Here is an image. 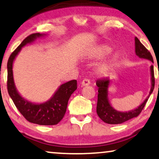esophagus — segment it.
Wrapping results in <instances>:
<instances>
[{"instance_id":"1","label":"esophagus","mask_w":159,"mask_h":159,"mask_svg":"<svg viewBox=\"0 0 159 159\" xmlns=\"http://www.w3.org/2000/svg\"><path fill=\"white\" fill-rule=\"evenodd\" d=\"M90 84H91L90 80L88 79H84L81 82V85H82V86H89V85H90Z\"/></svg>"}]
</instances>
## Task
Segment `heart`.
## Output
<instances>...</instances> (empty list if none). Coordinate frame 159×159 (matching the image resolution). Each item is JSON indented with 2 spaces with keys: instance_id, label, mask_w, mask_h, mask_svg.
<instances>
[{
  "instance_id": "heart-1",
  "label": "heart",
  "mask_w": 159,
  "mask_h": 159,
  "mask_svg": "<svg viewBox=\"0 0 159 159\" xmlns=\"http://www.w3.org/2000/svg\"><path fill=\"white\" fill-rule=\"evenodd\" d=\"M111 52V49L109 48V47L107 45H102L100 46L99 48H98L97 50L94 51L93 56L96 58H102L107 56V55H109ZM116 58H117V55H115L113 57V60H115ZM111 63H108L107 65H104V66H103L101 68V69H100V71H101V72H105L107 70H108L109 67Z\"/></svg>"
}]
</instances>
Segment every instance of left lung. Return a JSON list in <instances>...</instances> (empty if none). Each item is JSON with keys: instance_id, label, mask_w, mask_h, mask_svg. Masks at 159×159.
<instances>
[{"instance_id": "8db88e82", "label": "left lung", "mask_w": 159, "mask_h": 159, "mask_svg": "<svg viewBox=\"0 0 159 159\" xmlns=\"http://www.w3.org/2000/svg\"><path fill=\"white\" fill-rule=\"evenodd\" d=\"M135 52L136 55L139 57L144 58L151 60L153 62V57L151 52L147 50L143 44L140 42V40L137 37L135 38ZM151 83L152 86L151 89V91L149 93V96L147 99L143 102L141 105H140L137 109H134L133 111H126V112H121L114 109L111 107L110 104L109 103L108 98H107V89L109 84V79L108 78L106 79H98L96 82V84L98 86V99H97V113L100 119L102 121L106 122L107 124L111 125H117L121 124L127 120L133 119L134 117H138L143 109L150 95L151 94L154 89L155 86V77H154V70L153 66L151 67Z\"/></svg>"}]
</instances>
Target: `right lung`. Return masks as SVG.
Masks as SVG:
<instances>
[{
    "label": "right lung",
    "instance_id": "1",
    "mask_svg": "<svg viewBox=\"0 0 159 159\" xmlns=\"http://www.w3.org/2000/svg\"><path fill=\"white\" fill-rule=\"evenodd\" d=\"M41 36L42 34L39 33L29 35L10 55L7 63V89L8 94L15 106L27 121L40 125H57L63 118L68 100L71 94L77 89V80H72L62 84L49 101L42 104H35L26 101L19 94L13 79L12 68L15 57L22 47L27 43H31L36 38Z\"/></svg>",
    "mask_w": 159,
    "mask_h": 159
}]
</instances>
